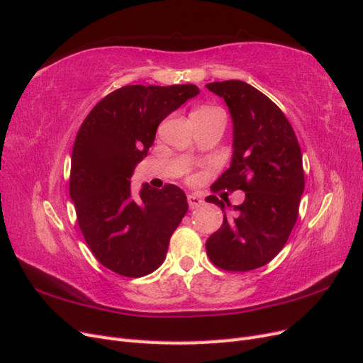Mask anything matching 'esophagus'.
Masks as SVG:
<instances>
[{
	"mask_svg": "<svg viewBox=\"0 0 363 363\" xmlns=\"http://www.w3.org/2000/svg\"><path fill=\"white\" fill-rule=\"evenodd\" d=\"M186 199H189V205H190L191 209H196V208H199V206L203 203V199L199 196V194H194V193L186 196Z\"/></svg>",
	"mask_w": 363,
	"mask_h": 363,
	"instance_id": "34e87169",
	"label": "esophagus"
}]
</instances>
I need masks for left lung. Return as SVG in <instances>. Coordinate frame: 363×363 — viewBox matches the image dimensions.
Here are the masks:
<instances>
[{
  "label": "left lung",
  "mask_w": 363,
  "mask_h": 363,
  "mask_svg": "<svg viewBox=\"0 0 363 363\" xmlns=\"http://www.w3.org/2000/svg\"><path fill=\"white\" fill-rule=\"evenodd\" d=\"M205 87L226 102L232 121L230 166L213 189L245 193L232 217L226 216L229 202L205 199L225 213L206 253L223 270H255L284 249L296 225L305 190L301 149L285 114L258 89L240 79Z\"/></svg>",
  "instance_id": "1"
}]
</instances>
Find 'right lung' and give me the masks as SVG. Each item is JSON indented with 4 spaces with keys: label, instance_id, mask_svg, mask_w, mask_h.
Segmentation results:
<instances>
[{
    "label": "right lung",
    "instance_id": "1",
    "mask_svg": "<svg viewBox=\"0 0 363 363\" xmlns=\"http://www.w3.org/2000/svg\"><path fill=\"white\" fill-rule=\"evenodd\" d=\"M199 93L194 84L125 86L98 102L79 128L69 194L91 253L114 273L142 277L155 272L189 211L179 186L157 190L143 184L133 194L131 177L158 125Z\"/></svg>",
    "mask_w": 363,
    "mask_h": 363
}]
</instances>
